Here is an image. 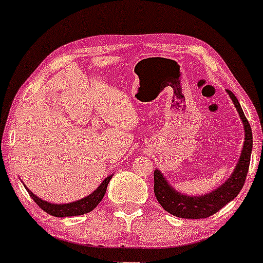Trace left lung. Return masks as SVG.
<instances>
[{
	"label": "left lung",
	"mask_w": 263,
	"mask_h": 263,
	"mask_svg": "<svg viewBox=\"0 0 263 263\" xmlns=\"http://www.w3.org/2000/svg\"><path fill=\"white\" fill-rule=\"evenodd\" d=\"M236 107L238 116L242 121L245 129V140L241 149L240 158L232 171L231 176L218 188L205 193L203 195H188L180 193L165 179L159 170L155 171V195L158 203L165 211L182 219H205L219 211L222 206L230 203L237 197L240 190L245 184L247 172H249L250 159L252 152V131L247 121L245 114L236 96L230 90H226Z\"/></svg>",
	"instance_id": "1"
}]
</instances>
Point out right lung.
<instances>
[{"label": "right lung", "mask_w": 263, "mask_h": 263, "mask_svg": "<svg viewBox=\"0 0 263 263\" xmlns=\"http://www.w3.org/2000/svg\"><path fill=\"white\" fill-rule=\"evenodd\" d=\"M114 174L108 176L102 180V183L98 186L91 194L86 195L85 198H81L80 200L73 201V203H66V204H54L49 203V201H45L43 199L37 197L35 194L29 190L25 185L27 192L29 193L31 198L35 203L38 204V206L41 209H43L45 213L50 214V215L57 216V218H66V216H77V215H83V214L89 213V211H92L98 206L99 203L102 200V198L105 197V193H106L107 184L110 183L111 178H112Z\"/></svg>", "instance_id": "1"}]
</instances>
